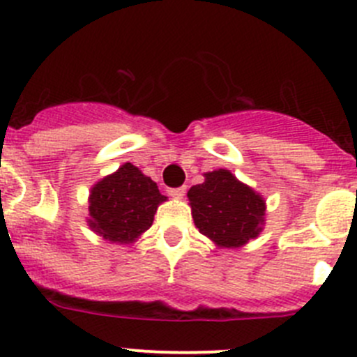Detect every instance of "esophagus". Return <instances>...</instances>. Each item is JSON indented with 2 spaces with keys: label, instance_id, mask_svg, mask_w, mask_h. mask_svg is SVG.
I'll return each instance as SVG.
<instances>
[{
  "label": "esophagus",
  "instance_id": "34e87169",
  "mask_svg": "<svg viewBox=\"0 0 357 357\" xmlns=\"http://www.w3.org/2000/svg\"><path fill=\"white\" fill-rule=\"evenodd\" d=\"M169 193H171V195L174 197V199H183V197H185V193H186V186H179V188H172V190H169Z\"/></svg>",
  "mask_w": 357,
  "mask_h": 357
}]
</instances>
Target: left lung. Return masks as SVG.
<instances>
[{
    "label": "left lung",
    "mask_w": 357,
    "mask_h": 357,
    "mask_svg": "<svg viewBox=\"0 0 357 357\" xmlns=\"http://www.w3.org/2000/svg\"><path fill=\"white\" fill-rule=\"evenodd\" d=\"M188 200L195 227L220 249L242 248L265 227L263 195L228 169L206 172L204 183L188 190Z\"/></svg>",
    "instance_id": "left-lung-1"
}]
</instances>
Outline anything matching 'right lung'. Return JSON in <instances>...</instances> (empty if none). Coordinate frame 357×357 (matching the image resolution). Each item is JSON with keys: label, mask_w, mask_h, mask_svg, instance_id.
<instances>
[{"label": "right lung", "mask_w": 357, "mask_h": 357, "mask_svg": "<svg viewBox=\"0 0 357 357\" xmlns=\"http://www.w3.org/2000/svg\"><path fill=\"white\" fill-rule=\"evenodd\" d=\"M165 200L153 179L126 162L91 188L86 225L112 244H134Z\"/></svg>", "instance_id": "add662e5"}]
</instances>
